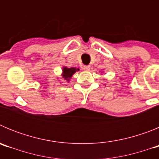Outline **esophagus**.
I'll return each instance as SVG.
<instances>
[{"label":"esophagus","instance_id":"esophagus-1","mask_svg":"<svg viewBox=\"0 0 159 159\" xmlns=\"http://www.w3.org/2000/svg\"><path fill=\"white\" fill-rule=\"evenodd\" d=\"M84 70H86V71H89L90 70V66L89 65H86L84 67Z\"/></svg>","mask_w":159,"mask_h":159}]
</instances>
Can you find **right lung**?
Listing matches in <instances>:
<instances>
[{
    "label": "right lung",
    "mask_w": 159,
    "mask_h": 159,
    "mask_svg": "<svg viewBox=\"0 0 159 159\" xmlns=\"http://www.w3.org/2000/svg\"><path fill=\"white\" fill-rule=\"evenodd\" d=\"M78 71H80V68H79V67H66V66H63L61 76H62L63 80H64L66 82H69L71 78L72 77V75Z\"/></svg>",
    "instance_id": "obj_1"
}]
</instances>
